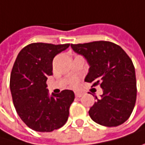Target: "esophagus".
Returning a JSON list of instances; mask_svg holds the SVG:
<instances>
[{
  "label": "esophagus",
  "mask_w": 145,
  "mask_h": 145,
  "mask_svg": "<svg viewBox=\"0 0 145 145\" xmlns=\"http://www.w3.org/2000/svg\"><path fill=\"white\" fill-rule=\"evenodd\" d=\"M75 95H76V97H82V93H79V92H76Z\"/></svg>",
  "instance_id": "34e87169"
}]
</instances>
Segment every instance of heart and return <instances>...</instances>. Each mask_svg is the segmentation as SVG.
Returning a JSON list of instances; mask_svg holds the SVG:
<instances>
[{
  "mask_svg": "<svg viewBox=\"0 0 145 145\" xmlns=\"http://www.w3.org/2000/svg\"><path fill=\"white\" fill-rule=\"evenodd\" d=\"M71 85L73 86V87H76V86H77V82H76V81H74V82H71Z\"/></svg>",
  "mask_w": 145,
  "mask_h": 145,
  "instance_id": "heart-1",
  "label": "heart"
}]
</instances>
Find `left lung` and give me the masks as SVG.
<instances>
[{
  "instance_id": "1",
  "label": "left lung",
  "mask_w": 145,
  "mask_h": 145,
  "mask_svg": "<svg viewBox=\"0 0 145 145\" xmlns=\"http://www.w3.org/2000/svg\"><path fill=\"white\" fill-rule=\"evenodd\" d=\"M90 68L85 82L100 85L103 94L90 107V118L104 126H118L131 116L137 99L135 68L131 59L118 44L109 41L71 44Z\"/></svg>"
}]
</instances>
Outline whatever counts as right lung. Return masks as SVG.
Instances as JSON below:
<instances>
[{
  "instance_id": "right-lung-1",
  "label": "right lung",
  "mask_w": 145,
  "mask_h": 145,
  "mask_svg": "<svg viewBox=\"0 0 145 145\" xmlns=\"http://www.w3.org/2000/svg\"><path fill=\"white\" fill-rule=\"evenodd\" d=\"M69 46L30 44L20 51L13 66L10 90L14 105L22 121L36 131H52L68 120L74 92L65 89L50 96L46 81L52 75L53 58Z\"/></svg>"
}]
</instances>
